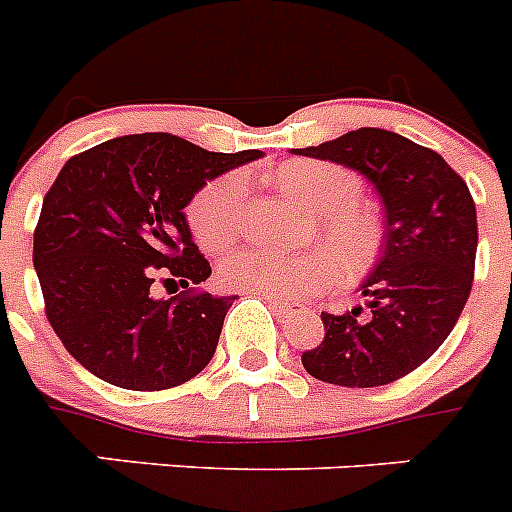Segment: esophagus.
Returning <instances> with one entry per match:
<instances>
[{
	"mask_svg": "<svg viewBox=\"0 0 512 512\" xmlns=\"http://www.w3.org/2000/svg\"><path fill=\"white\" fill-rule=\"evenodd\" d=\"M265 299L270 301V306H273L281 317H293V314H301V311H306L304 304H299V301H283V299H275V296H265Z\"/></svg>",
	"mask_w": 512,
	"mask_h": 512,
	"instance_id": "obj_1",
	"label": "esophagus"
}]
</instances>
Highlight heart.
<instances>
[{
  "instance_id": "heart-1",
  "label": "heart",
  "mask_w": 512,
  "mask_h": 512,
  "mask_svg": "<svg viewBox=\"0 0 512 512\" xmlns=\"http://www.w3.org/2000/svg\"><path fill=\"white\" fill-rule=\"evenodd\" d=\"M273 182L314 211L306 237L322 239L330 255L324 250L281 255L242 247L219 265V281L226 288L299 299L330 286L335 275L342 283H358L371 273L381 252V221L373 206L361 201V177L340 164L296 159L281 164L273 172ZM185 213L195 242L203 250H226L244 224L242 180L237 175H221L206 182L190 198Z\"/></svg>"
}]
</instances>
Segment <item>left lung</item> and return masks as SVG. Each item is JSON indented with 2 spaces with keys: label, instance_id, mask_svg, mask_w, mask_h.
I'll return each instance as SVG.
<instances>
[{
  "label": "left lung",
  "instance_id": "8db88e82",
  "mask_svg": "<svg viewBox=\"0 0 512 512\" xmlns=\"http://www.w3.org/2000/svg\"><path fill=\"white\" fill-rule=\"evenodd\" d=\"M358 170L386 213L384 252L361 286L366 309L322 311V345L301 355L324 384L371 389L420 368L459 322L474 283L477 208L438 151L384 128L293 149Z\"/></svg>",
  "mask_w": 512,
  "mask_h": 512
}]
</instances>
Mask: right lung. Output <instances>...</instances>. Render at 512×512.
I'll use <instances>...</instances> for the list:
<instances>
[{
	"instance_id": "add662e5",
	"label": "right lung",
	"mask_w": 512,
	"mask_h": 512,
	"mask_svg": "<svg viewBox=\"0 0 512 512\" xmlns=\"http://www.w3.org/2000/svg\"><path fill=\"white\" fill-rule=\"evenodd\" d=\"M257 157V149L219 154L172 133H131L64 164L43 198L33 265L53 332L97 379L162 391L211 363L234 296L198 288L211 265L182 208L208 180ZM154 280L183 291L154 300Z\"/></svg>"
}]
</instances>
